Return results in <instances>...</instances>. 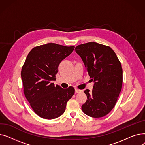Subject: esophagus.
Wrapping results in <instances>:
<instances>
[{"mask_svg":"<svg viewBox=\"0 0 145 145\" xmlns=\"http://www.w3.org/2000/svg\"><path fill=\"white\" fill-rule=\"evenodd\" d=\"M82 92V90H79L77 88L75 89V92L76 93H81Z\"/></svg>","mask_w":145,"mask_h":145,"instance_id":"esophagus-1","label":"esophagus"}]
</instances>
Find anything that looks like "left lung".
<instances>
[{
    "instance_id": "left-lung-1",
    "label": "left lung",
    "mask_w": 145,
    "mask_h": 145,
    "mask_svg": "<svg viewBox=\"0 0 145 145\" xmlns=\"http://www.w3.org/2000/svg\"><path fill=\"white\" fill-rule=\"evenodd\" d=\"M74 50L94 82L92 91H84L88 100L82 105V110L92 118L105 116L114 108L121 90V63L115 52L108 46L92 42L78 45Z\"/></svg>"
}]
</instances>
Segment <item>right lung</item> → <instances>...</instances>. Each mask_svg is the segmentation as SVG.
<instances>
[{"mask_svg":"<svg viewBox=\"0 0 145 145\" xmlns=\"http://www.w3.org/2000/svg\"><path fill=\"white\" fill-rule=\"evenodd\" d=\"M74 48L73 46L52 43L35 47L22 66L21 78L25 97L33 111L43 119H53L62 115L67 102L74 93L72 86L63 89L53 83L59 65Z\"/></svg>","mask_w":145,"mask_h":145,"instance_id":"obj_1","label":"right lung"}]
</instances>
